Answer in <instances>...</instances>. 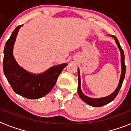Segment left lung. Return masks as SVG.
<instances>
[{
    "mask_svg": "<svg viewBox=\"0 0 131 131\" xmlns=\"http://www.w3.org/2000/svg\"><path fill=\"white\" fill-rule=\"evenodd\" d=\"M110 37H112L115 39V42H116L118 48L119 49L120 52H121V77H120L119 82V84H118L117 87L116 88L114 92H113V93H112L111 94H110L109 96L106 97H103V98H90V97L84 95V94L81 91V76H80V71L79 69L78 68V88H77V91H78V94L79 95L80 98H81L82 100L84 101V102L86 103L87 104H89V106H93V107H101L102 106H104V105L107 104L108 103L111 102L112 101H113L114 99H115V97L117 96V95L119 93V91L120 89H121V86H122L123 82V80H124L125 75V56H124V52H123V50L122 48L120 46V44L118 41L117 39L115 37V36L111 35H109Z\"/></svg>",
    "mask_w": 131,
    "mask_h": 131,
    "instance_id": "1",
    "label": "left lung"
}]
</instances>
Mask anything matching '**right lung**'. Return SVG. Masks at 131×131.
Returning <instances> with one entry per match:
<instances>
[{"label": "right lung", "mask_w": 131, "mask_h": 131, "mask_svg": "<svg viewBox=\"0 0 131 131\" xmlns=\"http://www.w3.org/2000/svg\"><path fill=\"white\" fill-rule=\"evenodd\" d=\"M23 25L15 29L4 49L3 69L8 81L16 94L28 99H38L47 95L56 84L59 75L67 63L54 66L40 74H34L19 66L13 56L17 35Z\"/></svg>", "instance_id": "obj_1"}]
</instances>
